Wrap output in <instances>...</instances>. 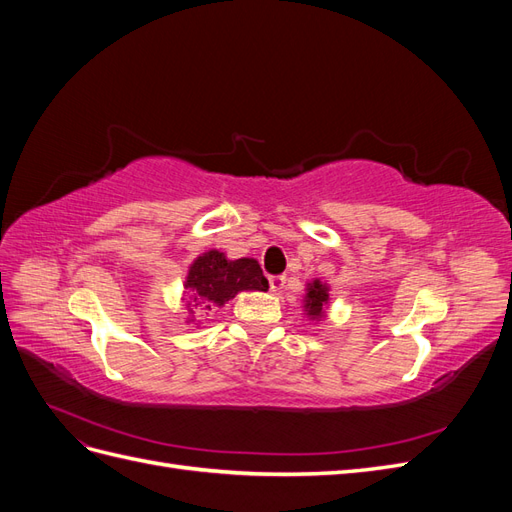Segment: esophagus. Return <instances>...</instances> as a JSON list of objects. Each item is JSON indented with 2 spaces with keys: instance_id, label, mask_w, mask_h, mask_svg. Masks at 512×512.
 Returning a JSON list of instances; mask_svg holds the SVG:
<instances>
[{
  "instance_id": "obj_1",
  "label": "esophagus",
  "mask_w": 512,
  "mask_h": 512,
  "mask_svg": "<svg viewBox=\"0 0 512 512\" xmlns=\"http://www.w3.org/2000/svg\"><path fill=\"white\" fill-rule=\"evenodd\" d=\"M269 286L273 292H280L284 288V277L282 275H271L269 277Z\"/></svg>"
}]
</instances>
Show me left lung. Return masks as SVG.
<instances>
[{
	"label": "left lung",
	"instance_id": "left-lung-1",
	"mask_svg": "<svg viewBox=\"0 0 512 512\" xmlns=\"http://www.w3.org/2000/svg\"><path fill=\"white\" fill-rule=\"evenodd\" d=\"M329 301V294H327V286H322L320 282H314L312 286H309V292H307V312L312 316H320L322 314V307L324 303Z\"/></svg>",
	"mask_w": 512,
	"mask_h": 512
}]
</instances>
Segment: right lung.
<instances>
[{"mask_svg":"<svg viewBox=\"0 0 512 512\" xmlns=\"http://www.w3.org/2000/svg\"><path fill=\"white\" fill-rule=\"evenodd\" d=\"M185 286L192 292V309H211L235 299L241 290H267L269 282L254 258L226 260L224 254L211 250L194 260Z\"/></svg>","mask_w":512,"mask_h":512,"instance_id":"add662e5","label":"right lung"}]
</instances>
